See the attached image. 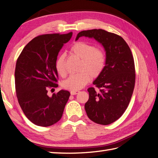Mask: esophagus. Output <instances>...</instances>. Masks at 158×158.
<instances>
[{
  "instance_id": "esophagus-1",
  "label": "esophagus",
  "mask_w": 158,
  "mask_h": 158,
  "mask_svg": "<svg viewBox=\"0 0 158 158\" xmlns=\"http://www.w3.org/2000/svg\"><path fill=\"white\" fill-rule=\"evenodd\" d=\"M79 92L80 91L78 90H73V91H71L70 93L71 95H76V94H78Z\"/></svg>"
}]
</instances>
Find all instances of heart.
<instances>
[{
	"instance_id": "b5f03b06",
	"label": "heart",
	"mask_w": 158,
	"mask_h": 158,
	"mask_svg": "<svg viewBox=\"0 0 158 158\" xmlns=\"http://www.w3.org/2000/svg\"><path fill=\"white\" fill-rule=\"evenodd\" d=\"M70 52L80 59L78 66V73L73 74L64 80L62 87L69 90H78L90 81L91 77L100 76L105 66L106 57L102 49L96 48L93 44L78 41L73 44ZM65 56L61 54L56 60L55 68L59 76L66 75Z\"/></svg>"
}]
</instances>
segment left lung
<instances>
[{"instance_id":"obj_1","label":"left lung","mask_w":158,"mask_h":158,"mask_svg":"<svg viewBox=\"0 0 158 158\" xmlns=\"http://www.w3.org/2000/svg\"><path fill=\"white\" fill-rule=\"evenodd\" d=\"M82 36L94 38L106 52L105 68L93 82L100 91L87 89L89 98L85 109L91 120L108 125L120 118L129 105L135 81L134 60L125 40L114 33L101 29L82 31L76 40Z\"/></svg>"}]
</instances>
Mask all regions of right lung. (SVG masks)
Wrapping results in <instances>:
<instances>
[{
	"mask_svg": "<svg viewBox=\"0 0 158 158\" xmlns=\"http://www.w3.org/2000/svg\"><path fill=\"white\" fill-rule=\"evenodd\" d=\"M72 32L51 34L34 38L24 47L15 69L18 101L26 117L35 125L49 127L60 120L70 96L60 90L47 96V89L57 87L55 63L60 50Z\"/></svg>",
	"mask_w": 158,
	"mask_h": 158,
	"instance_id": "right-lung-1",
	"label": "right lung"
}]
</instances>
